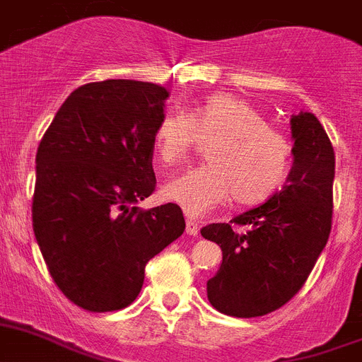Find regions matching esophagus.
Masks as SVG:
<instances>
[{
    "label": "esophagus",
    "instance_id": "esophagus-1",
    "mask_svg": "<svg viewBox=\"0 0 362 362\" xmlns=\"http://www.w3.org/2000/svg\"><path fill=\"white\" fill-rule=\"evenodd\" d=\"M197 233H199V227H197L196 221H194V219H187V234H188V236H197Z\"/></svg>",
    "mask_w": 362,
    "mask_h": 362
}]
</instances>
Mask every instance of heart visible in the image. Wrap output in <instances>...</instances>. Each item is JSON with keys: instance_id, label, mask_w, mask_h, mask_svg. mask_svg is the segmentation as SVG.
Returning <instances> with one entry per match:
<instances>
[{"instance_id": "obj_1", "label": "heart", "mask_w": 362, "mask_h": 362, "mask_svg": "<svg viewBox=\"0 0 362 362\" xmlns=\"http://www.w3.org/2000/svg\"><path fill=\"white\" fill-rule=\"evenodd\" d=\"M206 146L209 165L194 168L163 187V197L192 218L234 197L242 206L269 202L291 168V144L260 111L242 98L216 93L192 111H172L153 132L160 165L187 163L197 143Z\"/></svg>"}]
</instances>
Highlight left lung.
<instances>
[{"label": "left lung", "mask_w": 362, "mask_h": 362, "mask_svg": "<svg viewBox=\"0 0 362 362\" xmlns=\"http://www.w3.org/2000/svg\"><path fill=\"white\" fill-rule=\"evenodd\" d=\"M293 166L269 202L202 228L223 260L206 282L216 310L230 317H262L291 300L310 276L332 230L335 151L313 113L291 117ZM233 224L245 226L236 231Z\"/></svg>", "instance_id": "1"}]
</instances>
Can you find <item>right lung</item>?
Returning a JSON list of instances; mask_svg holds the SVG:
<instances>
[{"label": "right lung", "instance_id": "obj_1", "mask_svg": "<svg viewBox=\"0 0 362 362\" xmlns=\"http://www.w3.org/2000/svg\"><path fill=\"white\" fill-rule=\"evenodd\" d=\"M166 97L135 80L80 86L40 141L34 236L54 284L82 310L132 304L148 262L185 230L175 203L135 206L156 190L153 132Z\"/></svg>", "mask_w": 362, "mask_h": 362}]
</instances>
